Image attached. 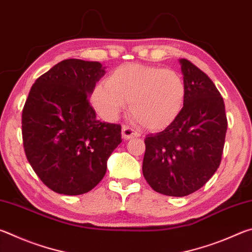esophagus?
<instances>
[{
	"label": "esophagus",
	"mask_w": 252,
	"mask_h": 252,
	"mask_svg": "<svg viewBox=\"0 0 252 252\" xmlns=\"http://www.w3.org/2000/svg\"><path fill=\"white\" fill-rule=\"evenodd\" d=\"M140 133H138L135 130L127 126H122V138L125 140H130L132 138H136L139 136Z\"/></svg>",
	"instance_id": "obj_1"
}]
</instances>
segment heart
I'll return each instance as SVG.
<instances>
[{
	"label": "heart",
	"mask_w": 252,
	"mask_h": 252,
	"mask_svg": "<svg viewBox=\"0 0 252 252\" xmlns=\"http://www.w3.org/2000/svg\"><path fill=\"white\" fill-rule=\"evenodd\" d=\"M187 88L176 71L127 63L117 67L91 94L93 108L102 118L114 120L126 103L140 125L163 130L177 120L185 106Z\"/></svg>",
	"instance_id": "obj_1"
}]
</instances>
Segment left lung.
<instances>
[{
    "instance_id": "1",
    "label": "left lung",
    "mask_w": 252,
    "mask_h": 252,
    "mask_svg": "<svg viewBox=\"0 0 252 252\" xmlns=\"http://www.w3.org/2000/svg\"><path fill=\"white\" fill-rule=\"evenodd\" d=\"M185 106L171 126L144 139L142 172L157 192L185 197L209 181L222 158L228 121L224 102L211 79L181 59Z\"/></svg>"
}]
</instances>
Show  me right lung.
Listing matches in <instances>:
<instances>
[{
    "instance_id": "add662e5",
    "label": "right lung",
    "mask_w": 252,
    "mask_h": 252,
    "mask_svg": "<svg viewBox=\"0 0 252 252\" xmlns=\"http://www.w3.org/2000/svg\"><path fill=\"white\" fill-rule=\"evenodd\" d=\"M104 74L100 62L63 60L30 90L22 111L24 152L54 192L78 195L92 190L122 142L121 126L96 120L89 102Z\"/></svg>"
}]
</instances>
